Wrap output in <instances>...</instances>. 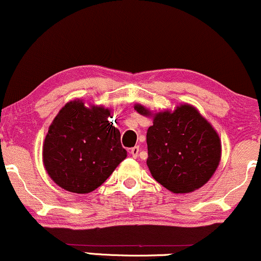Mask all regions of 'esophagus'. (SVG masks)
<instances>
[{
	"mask_svg": "<svg viewBox=\"0 0 261 261\" xmlns=\"http://www.w3.org/2000/svg\"><path fill=\"white\" fill-rule=\"evenodd\" d=\"M139 152H140V147L139 146H135V147H133L130 149V154L133 155V157L136 158L137 155H139Z\"/></svg>",
	"mask_w": 261,
	"mask_h": 261,
	"instance_id": "34e87169",
	"label": "esophagus"
}]
</instances>
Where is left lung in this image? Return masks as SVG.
<instances>
[{"label": "left lung", "instance_id": "8db88e82", "mask_svg": "<svg viewBox=\"0 0 261 261\" xmlns=\"http://www.w3.org/2000/svg\"><path fill=\"white\" fill-rule=\"evenodd\" d=\"M135 109L142 115V106ZM147 166L153 178L175 194L191 193L208 181L221 160L220 137L194 107L155 114L147 131Z\"/></svg>", "mask_w": 261, "mask_h": 261}]
</instances>
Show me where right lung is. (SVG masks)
<instances>
[{
    "mask_svg": "<svg viewBox=\"0 0 261 261\" xmlns=\"http://www.w3.org/2000/svg\"><path fill=\"white\" fill-rule=\"evenodd\" d=\"M103 107L70 101L50 125L43 147L47 174L71 193L87 194L100 187L126 158L120 131Z\"/></svg>",
    "mask_w": 261,
    "mask_h": 261,
    "instance_id": "add662e5",
    "label": "right lung"
}]
</instances>
